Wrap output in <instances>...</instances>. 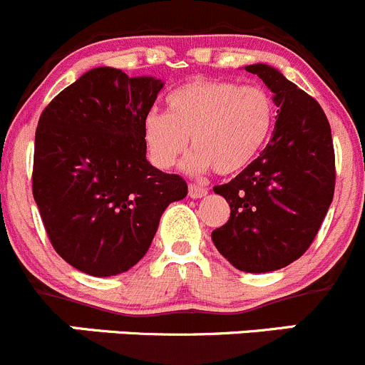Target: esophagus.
<instances>
[{
	"mask_svg": "<svg viewBox=\"0 0 365 365\" xmlns=\"http://www.w3.org/2000/svg\"><path fill=\"white\" fill-rule=\"evenodd\" d=\"M207 195V187L198 186V184H190V197L191 198H202Z\"/></svg>",
	"mask_w": 365,
	"mask_h": 365,
	"instance_id": "obj_1",
	"label": "esophagus"
}]
</instances>
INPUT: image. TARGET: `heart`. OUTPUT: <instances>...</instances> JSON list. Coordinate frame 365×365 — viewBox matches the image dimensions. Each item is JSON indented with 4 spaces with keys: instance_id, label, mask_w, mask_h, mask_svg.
<instances>
[{
    "instance_id": "heart-1",
    "label": "heart",
    "mask_w": 365,
    "mask_h": 365,
    "mask_svg": "<svg viewBox=\"0 0 365 365\" xmlns=\"http://www.w3.org/2000/svg\"><path fill=\"white\" fill-rule=\"evenodd\" d=\"M277 120V104L262 86L227 79H193L172 90L167 113L149 111L142 135L154 167L167 170L186 153L191 172L215 168L229 175L247 168L261 154Z\"/></svg>"
}]
</instances>
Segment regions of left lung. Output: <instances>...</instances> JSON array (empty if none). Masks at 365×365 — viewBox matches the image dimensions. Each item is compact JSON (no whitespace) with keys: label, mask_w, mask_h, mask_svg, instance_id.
Listing matches in <instances>:
<instances>
[{"label":"left lung","mask_w":365,"mask_h":365,"mask_svg":"<svg viewBox=\"0 0 365 365\" xmlns=\"http://www.w3.org/2000/svg\"><path fill=\"white\" fill-rule=\"evenodd\" d=\"M275 93L277 124L257 160L215 186L230 205L211 237L220 254L247 273H266L300 259L312 245L335 190V153L323 108L277 68L255 63Z\"/></svg>","instance_id":"8db88e82"}]
</instances>
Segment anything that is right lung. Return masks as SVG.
Instances as JSON below:
<instances>
[{"label": "right lung", "instance_id": "add662e5", "mask_svg": "<svg viewBox=\"0 0 365 365\" xmlns=\"http://www.w3.org/2000/svg\"><path fill=\"white\" fill-rule=\"evenodd\" d=\"M163 83L97 67L63 88L38 118L31 190L49 241L83 273L128 272L187 184L145 160L142 124Z\"/></svg>", "mask_w": 365, "mask_h": 365}]
</instances>
